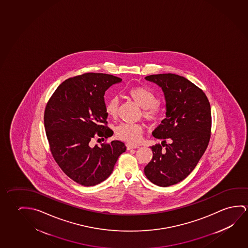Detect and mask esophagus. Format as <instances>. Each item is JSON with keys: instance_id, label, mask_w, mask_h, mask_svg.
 Instances as JSON below:
<instances>
[{"instance_id": "obj_1", "label": "esophagus", "mask_w": 248, "mask_h": 248, "mask_svg": "<svg viewBox=\"0 0 248 248\" xmlns=\"http://www.w3.org/2000/svg\"><path fill=\"white\" fill-rule=\"evenodd\" d=\"M126 148H127V149L130 150V149H138L139 146H138V145L131 144V143H127V144H126Z\"/></svg>"}]
</instances>
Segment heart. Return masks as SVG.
Segmentation results:
<instances>
[{
    "label": "heart",
    "instance_id": "heart-1",
    "mask_svg": "<svg viewBox=\"0 0 248 248\" xmlns=\"http://www.w3.org/2000/svg\"><path fill=\"white\" fill-rule=\"evenodd\" d=\"M128 95L133 99L139 107L143 108L142 115L149 122L155 123L161 116L159 107V99L153 92L144 87H134L127 92ZM119 102L116 97L108 99L106 104V112L110 118L117 117ZM144 130V126L141 124L123 123L116 127L115 134L117 138L129 142H138Z\"/></svg>",
    "mask_w": 248,
    "mask_h": 248
}]
</instances>
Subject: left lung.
Segmentation results:
<instances>
[{
  "instance_id": "obj_1",
  "label": "left lung",
  "mask_w": 248,
  "mask_h": 248,
  "mask_svg": "<svg viewBox=\"0 0 248 248\" xmlns=\"http://www.w3.org/2000/svg\"><path fill=\"white\" fill-rule=\"evenodd\" d=\"M145 79L161 88L167 111L153 131L162 141L151 147L152 160L144 173L153 184L170 186L186 179L205 152L211 133L210 102L202 89L175 74L151 75Z\"/></svg>"
}]
</instances>
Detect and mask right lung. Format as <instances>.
<instances>
[{
	"instance_id": "right-lung-1",
	"label": "right lung",
	"mask_w": 248,
	"mask_h": 248,
	"mask_svg": "<svg viewBox=\"0 0 248 248\" xmlns=\"http://www.w3.org/2000/svg\"><path fill=\"white\" fill-rule=\"evenodd\" d=\"M120 81L108 74L86 73L60 84L46 105L44 122L54 160L66 175L84 186L106 180L125 152L120 141L91 146L93 138L105 140L113 135L107 125L104 95Z\"/></svg>"
}]
</instances>
